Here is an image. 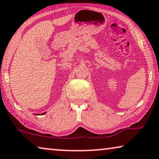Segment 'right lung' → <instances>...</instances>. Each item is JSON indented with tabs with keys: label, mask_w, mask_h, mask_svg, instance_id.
Here are the masks:
<instances>
[{
	"label": "right lung",
	"mask_w": 159,
	"mask_h": 159,
	"mask_svg": "<svg viewBox=\"0 0 159 159\" xmlns=\"http://www.w3.org/2000/svg\"><path fill=\"white\" fill-rule=\"evenodd\" d=\"M46 113V112H43V113H41V115H43V114H45ZM36 115H39V114H36Z\"/></svg>",
	"instance_id": "1"
}]
</instances>
